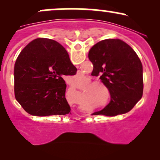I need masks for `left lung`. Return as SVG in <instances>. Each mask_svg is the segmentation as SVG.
<instances>
[{"mask_svg":"<svg viewBox=\"0 0 160 160\" xmlns=\"http://www.w3.org/2000/svg\"><path fill=\"white\" fill-rule=\"evenodd\" d=\"M92 76L101 80L111 94L110 103L93 115L114 117L130 111L143 95V68L133 49L120 39L99 41L90 49Z\"/></svg>","mask_w":160,"mask_h":160,"instance_id":"1","label":"left lung"}]
</instances>
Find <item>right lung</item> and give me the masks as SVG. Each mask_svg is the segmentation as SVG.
Returning a JSON list of instances; mask_svg holds the SVG:
<instances>
[{
    "instance_id": "add662e5",
    "label": "right lung",
    "mask_w": 160,
    "mask_h": 160,
    "mask_svg": "<svg viewBox=\"0 0 160 160\" xmlns=\"http://www.w3.org/2000/svg\"><path fill=\"white\" fill-rule=\"evenodd\" d=\"M77 71L59 43L47 38L32 40L19 53L14 66L16 99L31 115L68 114L71 108L63 78L76 74Z\"/></svg>"
}]
</instances>
